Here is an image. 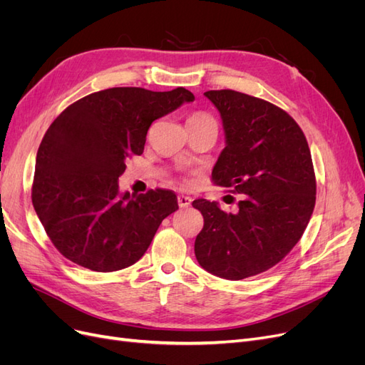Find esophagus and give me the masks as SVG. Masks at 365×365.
I'll use <instances>...</instances> for the list:
<instances>
[{
  "label": "esophagus",
  "mask_w": 365,
  "mask_h": 365,
  "mask_svg": "<svg viewBox=\"0 0 365 365\" xmlns=\"http://www.w3.org/2000/svg\"><path fill=\"white\" fill-rule=\"evenodd\" d=\"M192 204V197L190 196H185V195H180L178 196V205L181 208H187Z\"/></svg>",
  "instance_id": "obj_1"
}]
</instances>
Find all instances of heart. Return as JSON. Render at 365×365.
<instances>
[{
	"instance_id": "heart-1",
	"label": "heart",
	"mask_w": 365,
	"mask_h": 365,
	"mask_svg": "<svg viewBox=\"0 0 365 365\" xmlns=\"http://www.w3.org/2000/svg\"><path fill=\"white\" fill-rule=\"evenodd\" d=\"M189 121H213V123H216V121L210 117L208 114H204V113H197V114H193Z\"/></svg>"
}]
</instances>
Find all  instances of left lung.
<instances>
[{
    "instance_id": "left-lung-1",
    "label": "left lung",
    "mask_w": 365,
    "mask_h": 365,
    "mask_svg": "<svg viewBox=\"0 0 365 365\" xmlns=\"http://www.w3.org/2000/svg\"><path fill=\"white\" fill-rule=\"evenodd\" d=\"M204 96L217 108L227 143L213 182L244 197L235 215L217 202H192L204 216L195 256L217 277L242 280L277 264L303 236L317 195L312 157L303 130L282 108L233 90Z\"/></svg>"
}]
</instances>
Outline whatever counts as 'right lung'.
Here are the masks:
<instances>
[{
	"label": "right lung",
	"instance_id": "1",
	"mask_svg": "<svg viewBox=\"0 0 365 365\" xmlns=\"http://www.w3.org/2000/svg\"><path fill=\"white\" fill-rule=\"evenodd\" d=\"M193 101L182 86L164 93L109 88L82 97L53 121L38 149L31 202L63 257L97 272L143 257L178 200L165 189L120 193L118 178L126 160L143 153L152 121Z\"/></svg>",
	"mask_w": 365,
	"mask_h": 365
}]
</instances>
